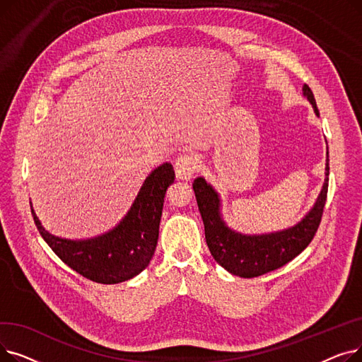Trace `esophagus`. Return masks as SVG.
<instances>
[{
    "instance_id": "esophagus-1",
    "label": "esophagus",
    "mask_w": 362,
    "mask_h": 362,
    "mask_svg": "<svg viewBox=\"0 0 362 362\" xmlns=\"http://www.w3.org/2000/svg\"><path fill=\"white\" fill-rule=\"evenodd\" d=\"M198 168V163L192 156H182L176 160L175 164V171H176V177L180 180H191Z\"/></svg>"
}]
</instances>
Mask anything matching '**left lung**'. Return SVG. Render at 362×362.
Masks as SVG:
<instances>
[{
	"mask_svg": "<svg viewBox=\"0 0 362 362\" xmlns=\"http://www.w3.org/2000/svg\"><path fill=\"white\" fill-rule=\"evenodd\" d=\"M303 97L313 105L315 116L320 112L308 85L302 86ZM325 183L311 210L288 229L246 235L227 226L221 214V198L204 177L194 180V191L204 221L205 239L213 258L229 273L239 277H257L283 267L307 248L313 240L322 216L329 187V148L326 158Z\"/></svg>",
	"mask_w": 362,
	"mask_h": 362,
	"instance_id": "obj_1",
	"label": "left lung"
}]
</instances>
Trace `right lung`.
Here are the masks:
<instances>
[{"label":"right lung","instance_id":"right-lung-1","mask_svg":"<svg viewBox=\"0 0 362 362\" xmlns=\"http://www.w3.org/2000/svg\"><path fill=\"white\" fill-rule=\"evenodd\" d=\"M170 163L156 167L144 180L126 216L105 233L67 239L49 233L33 211L44 240L64 264L83 277L104 284L130 280L144 272L156 252L167 187L175 182Z\"/></svg>","mask_w":362,"mask_h":362}]
</instances>
